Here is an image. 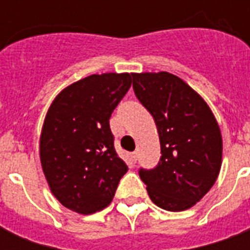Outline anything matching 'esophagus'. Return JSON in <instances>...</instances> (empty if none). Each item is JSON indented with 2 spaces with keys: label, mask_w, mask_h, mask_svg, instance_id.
Instances as JSON below:
<instances>
[{
  "label": "esophagus",
  "mask_w": 250,
  "mask_h": 250,
  "mask_svg": "<svg viewBox=\"0 0 250 250\" xmlns=\"http://www.w3.org/2000/svg\"><path fill=\"white\" fill-rule=\"evenodd\" d=\"M136 159H138V152H132V154H131V161L135 163Z\"/></svg>",
  "instance_id": "34e87169"
}]
</instances>
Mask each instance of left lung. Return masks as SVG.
I'll list each match as a JSON object with an SVG mask.
<instances>
[{
  "instance_id": "8db88e82",
  "label": "left lung",
  "mask_w": 250,
  "mask_h": 250,
  "mask_svg": "<svg viewBox=\"0 0 250 250\" xmlns=\"http://www.w3.org/2000/svg\"><path fill=\"white\" fill-rule=\"evenodd\" d=\"M138 100L155 120L162 157L154 168H139L154 204L182 211L198 202L218 177L222 161L220 127L209 105L168 72L132 73Z\"/></svg>"
}]
</instances>
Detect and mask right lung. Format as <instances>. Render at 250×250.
Returning a JSON list of instances; mask_svg holds the SVG:
<instances>
[{
  "label": "right lung",
  "instance_id": "obj_1",
  "mask_svg": "<svg viewBox=\"0 0 250 250\" xmlns=\"http://www.w3.org/2000/svg\"><path fill=\"white\" fill-rule=\"evenodd\" d=\"M130 73L91 75L62 89L45 116L40 159L52 193L80 214L107 208L127 165L114 147L109 118L130 89Z\"/></svg>",
  "mask_w": 250,
  "mask_h": 250
}]
</instances>
